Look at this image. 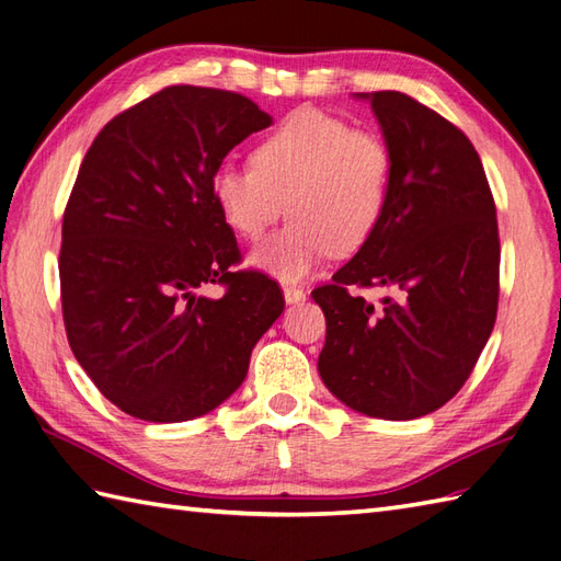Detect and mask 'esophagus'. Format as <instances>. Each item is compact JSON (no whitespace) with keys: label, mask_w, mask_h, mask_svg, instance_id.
<instances>
[{"label":"esophagus","mask_w":561,"mask_h":561,"mask_svg":"<svg viewBox=\"0 0 561 561\" xmlns=\"http://www.w3.org/2000/svg\"><path fill=\"white\" fill-rule=\"evenodd\" d=\"M284 299H287V304H299L306 299V291L296 284H284Z\"/></svg>","instance_id":"obj_1"}]
</instances>
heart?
Returning <instances> with one entry per match:
<instances>
[{"label": "heart", "mask_w": 561, "mask_h": 561, "mask_svg": "<svg viewBox=\"0 0 561 561\" xmlns=\"http://www.w3.org/2000/svg\"><path fill=\"white\" fill-rule=\"evenodd\" d=\"M392 153L383 139L323 111H294L250 151V165L214 178L224 221L260 241L284 214L287 229L253 253V265L301 279L330 253L354 255L390 205Z\"/></svg>", "instance_id": "1"}]
</instances>
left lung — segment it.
Segmentation results:
<instances>
[{
    "instance_id": "obj_1",
    "label": "left lung",
    "mask_w": 561,
    "mask_h": 561,
    "mask_svg": "<svg viewBox=\"0 0 561 561\" xmlns=\"http://www.w3.org/2000/svg\"><path fill=\"white\" fill-rule=\"evenodd\" d=\"M371 105L392 153L378 231L311 291L325 313L318 371L347 408L416 420L456 396L492 335L499 226L480 153L444 115L402 91ZM397 291L378 307L356 288Z\"/></svg>"
}]
</instances>
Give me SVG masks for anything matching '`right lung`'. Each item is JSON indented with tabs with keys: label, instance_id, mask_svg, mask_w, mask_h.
I'll use <instances>...</instances> for the list:
<instances>
[{
	"label": "right lung",
	"instance_id": "add662e5",
	"mask_svg": "<svg viewBox=\"0 0 561 561\" xmlns=\"http://www.w3.org/2000/svg\"><path fill=\"white\" fill-rule=\"evenodd\" d=\"M270 123L243 93L175 83L115 115L79 165L59 245L65 330L129 416L211 412L284 311L270 274L233 270L241 250L214 202L226 153Z\"/></svg>",
	"mask_w": 561,
	"mask_h": 561
}]
</instances>
